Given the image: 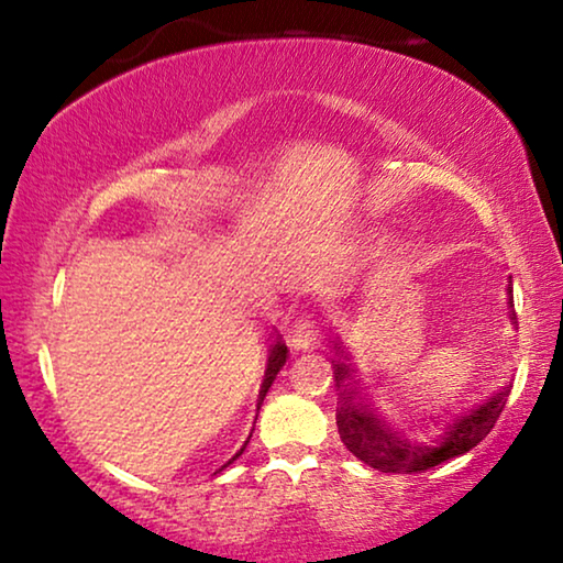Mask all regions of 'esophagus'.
I'll return each instance as SVG.
<instances>
[{"instance_id": "1", "label": "esophagus", "mask_w": 563, "mask_h": 563, "mask_svg": "<svg viewBox=\"0 0 563 563\" xmlns=\"http://www.w3.org/2000/svg\"><path fill=\"white\" fill-rule=\"evenodd\" d=\"M318 341V330L307 318H297L291 322V330H289V343L295 345V349H310V345Z\"/></svg>"}]
</instances>
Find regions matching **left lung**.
Listing matches in <instances>:
<instances>
[{"label":"left lung","instance_id":"left-lung-1","mask_svg":"<svg viewBox=\"0 0 563 563\" xmlns=\"http://www.w3.org/2000/svg\"><path fill=\"white\" fill-rule=\"evenodd\" d=\"M512 291V289H510ZM512 318L518 314L512 312ZM335 376V422L353 456L387 474H415L472 451L495 428L512 384L492 391H461L438 399L418 420L397 426L374 402L345 351L330 361Z\"/></svg>","mask_w":563,"mask_h":563}]
</instances>
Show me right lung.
Returning a JSON list of instances; mask_svg holds the SVG:
<instances>
[{
    "instance_id": "1",
    "label": "right lung",
    "mask_w": 563,
    "mask_h": 563,
    "mask_svg": "<svg viewBox=\"0 0 563 563\" xmlns=\"http://www.w3.org/2000/svg\"><path fill=\"white\" fill-rule=\"evenodd\" d=\"M284 364H287V343L282 341V335H279V333H274V335H272V349H268L266 376H264V384H261V391H258V407H261V402H264V397H266L268 387H272L274 379H276V374H279V368H282ZM245 443H249V441H245ZM243 449H245V445H243ZM243 449L238 451L235 456L230 459V461H235L238 456H241ZM230 461H228V464H230ZM228 464H225V466H228ZM225 466H222V468H225Z\"/></svg>"
}]
</instances>
